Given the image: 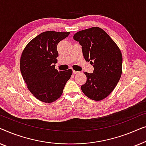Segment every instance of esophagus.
<instances>
[{"mask_svg": "<svg viewBox=\"0 0 146 146\" xmlns=\"http://www.w3.org/2000/svg\"><path fill=\"white\" fill-rule=\"evenodd\" d=\"M78 73H80L79 72H78V71H75V70H73V74H78Z\"/></svg>", "mask_w": 146, "mask_h": 146, "instance_id": "34e87169", "label": "esophagus"}]
</instances>
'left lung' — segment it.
Wrapping results in <instances>:
<instances>
[{
    "label": "left lung",
    "mask_w": 146,
    "mask_h": 146,
    "mask_svg": "<svg viewBox=\"0 0 146 146\" xmlns=\"http://www.w3.org/2000/svg\"><path fill=\"white\" fill-rule=\"evenodd\" d=\"M74 39L82 46L85 60L93 64V73L85 72L83 93L93 100L104 99L113 90L122 72V55L115 42L98 27L78 32Z\"/></svg>",
    "instance_id": "obj_1"
}]
</instances>
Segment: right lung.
<instances>
[{"label": "right lung", "instance_id": "right-lung-1", "mask_svg": "<svg viewBox=\"0 0 146 146\" xmlns=\"http://www.w3.org/2000/svg\"><path fill=\"white\" fill-rule=\"evenodd\" d=\"M70 33L46 31L27 45L22 53L20 68L30 92L38 100L51 103L61 96L72 70L55 69L58 56L57 45Z\"/></svg>", "mask_w": 146, "mask_h": 146}]
</instances>
